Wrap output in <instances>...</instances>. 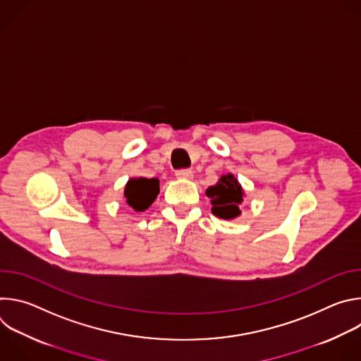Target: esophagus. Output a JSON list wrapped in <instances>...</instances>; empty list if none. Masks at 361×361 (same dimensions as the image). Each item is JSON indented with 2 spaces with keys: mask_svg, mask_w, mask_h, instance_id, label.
<instances>
[{
  "mask_svg": "<svg viewBox=\"0 0 361 361\" xmlns=\"http://www.w3.org/2000/svg\"><path fill=\"white\" fill-rule=\"evenodd\" d=\"M176 176H177V178H184V180H191L194 177L191 170H180L176 173Z\"/></svg>",
  "mask_w": 361,
  "mask_h": 361,
  "instance_id": "34e87169",
  "label": "esophagus"
}]
</instances>
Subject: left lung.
<instances>
[{
    "instance_id": "1",
    "label": "left lung",
    "mask_w": 361,
    "mask_h": 361,
    "mask_svg": "<svg viewBox=\"0 0 361 361\" xmlns=\"http://www.w3.org/2000/svg\"><path fill=\"white\" fill-rule=\"evenodd\" d=\"M213 204L212 213L223 220H234L241 214L240 205L244 201V190L238 180L231 174H224L219 181L205 190Z\"/></svg>"
}]
</instances>
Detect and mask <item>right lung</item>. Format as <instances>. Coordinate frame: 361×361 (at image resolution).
<instances>
[{"mask_svg":"<svg viewBox=\"0 0 361 361\" xmlns=\"http://www.w3.org/2000/svg\"><path fill=\"white\" fill-rule=\"evenodd\" d=\"M160 192L159 178L133 177L127 181L124 188V198L130 207L137 212H145L149 205L156 201Z\"/></svg>","mask_w":361,"mask_h":361,"instance_id":"right-lung-1","label":"right lung"}]
</instances>
